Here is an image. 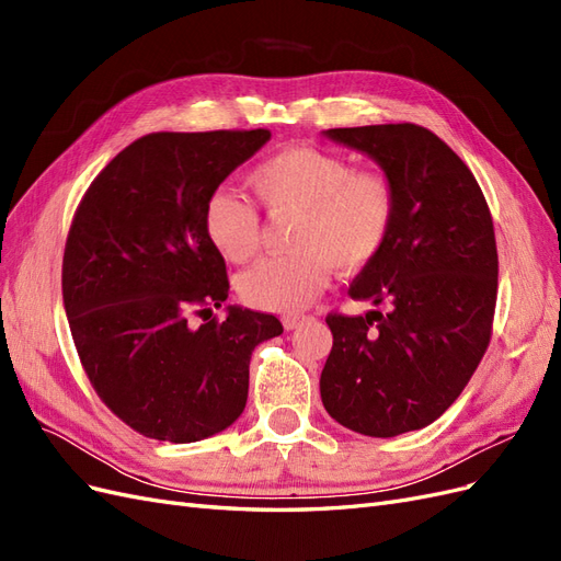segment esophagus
Wrapping results in <instances>:
<instances>
[{
  "label": "esophagus",
  "instance_id": "34e87169",
  "mask_svg": "<svg viewBox=\"0 0 561 561\" xmlns=\"http://www.w3.org/2000/svg\"><path fill=\"white\" fill-rule=\"evenodd\" d=\"M304 322V316H285L283 318V325H285V330H295V328H299Z\"/></svg>",
  "mask_w": 561,
  "mask_h": 561
}]
</instances>
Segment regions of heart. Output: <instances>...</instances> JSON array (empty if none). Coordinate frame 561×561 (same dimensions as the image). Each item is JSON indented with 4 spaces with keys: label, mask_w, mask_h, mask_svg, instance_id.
I'll return each instance as SVG.
<instances>
[{
    "label": "heart",
    "mask_w": 561,
    "mask_h": 561,
    "mask_svg": "<svg viewBox=\"0 0 561 561\" xmlns=\"http://www.w3.org/2000/svg\"><path fill=\"white\" fill-rule=\"evenodd\" d=\"M248 184L268 215H295L287 229L293 250L262 260L241 276V297L262 311L307 309L325 290L332 266L344 274L365 268L379 257L396 225L393 180L379 171H355L332 151L287 147L254 165ZM203 227L229 262H248L260 250L257 208L229 186L208 196Z\"/></svg>",
    "instance_id": "heart-1"
}]
</instances>
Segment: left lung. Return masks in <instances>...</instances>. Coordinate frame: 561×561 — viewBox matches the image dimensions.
Masks as SVG:
<instances>
[{
  "instance_id": "1",
  "label": "left lung",
  "mask_w": 561,
  "mask_h": 561,
  "mask_svg": "<svg viewBox=\"0 0 561 561\" xmlns=\"http://www.w3.org/2000/svg\"><path fill=\"white\" fill-rule=\"evenodd\" d=\"M393 180L398 215L379 257L351 283L353 299L388 313H328L332 351L320 398L342 426L369 437L419 431L443 416L491 339L499 252L470 168L428 128H330Z\"/></svg>"
}]
</instances>
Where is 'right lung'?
I'll return each instance as SVG.
<instances>
[{"label":"right lung","mask_w":561,"mask_h":561,"mask_svg":"<svg viewBox=\"0 0 561 561\" xmlns=\"http://www.w3.org/2000/svg\"><path fill=\"white\" fill-rule=\"evenodd\" d=\"M268 138L149 133L75 213L62 301L79 360L98 398L145 437L184 445L229 428L245 410L254 346L283 332L276 316L241 307L210 318L229 278L203 227L208 196Z\"/></svg>","instance_id":"1"}]
</instances>
